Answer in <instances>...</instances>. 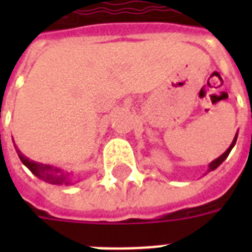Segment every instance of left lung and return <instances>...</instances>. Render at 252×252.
<instances>
[{"label":"left lung","mask_w":252,"mask_h":252,"mask_svg":"<svg viewBox=\"0 0 252 252\" xmlns=\"http://www.w3.org/2000/svg\"><path fill=\"white\" fill-rule=\"evenodd\" d=\"M235 141H237V136H235L234 140H233V142H231V145L229 146V149H227L226 152H225V153H223L222 156H221V157H219V158H217V159H215V161L212 162L211 165H209V170H208V171H212V170H215V168H217L220 165H221V163H222L223 161H225V159H226V157H227V156H229V153H230V152H231V149H233V146L235 145Z\"/></svg>","instance_id":"8db88e82"}]
</instances>
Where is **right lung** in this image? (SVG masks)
Returning <instances> with one entry per match:
<instances>
[{"label":"right lung","instance_id":"add662e5","mask_svg":"<svg viewBox=\"0 0 252 252\" xmlns=\"http://www.w3.org/2000/svg\"><path fill=\"white\" fill-rule=\"evenodd\" d=\"M17 152L19 158H21L22 163L27 166L30 171L32 172L33 175H36L37 178H40L41 180H44V182L51 184H69L65 172L59 167H53V166L43 165V163L30 161L29 158L25 157L19 150H17Z\"/></svg>","mask_w":252,"mask_h":252}]
</instances>
